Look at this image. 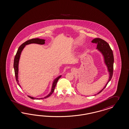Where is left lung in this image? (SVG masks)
I'll return each mask as SVG.
<instances>
[{"label":"left lung","mask_w":129,"mask_h":129,"mask_svg":"<svg viewBox=\"0 0 129 129\" xmlns=\"http://www.w3.org/2000/svg\"><path fill=\"white\" fill-rule=\"evenodd\" d=\"M92 43L97 44V48L99 51H100L103 55L104 62L107 67L108 71L109 73V79L106 85L101 90L100 92H99L97 94L101 93L102 90L105 88L107 85L109 83V82L111 80L113 71V63H114V57L112 50L109 44L105 41L100 38L94 39L91 41Z\"/></svg>","instance_id":"left-lung-1"}]
</instances>
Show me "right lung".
<instances>
[{
	"instance_id": "right-lung-1",
	"label": "right lung",
	"mask_w": 129,
	"mask_h": 129,
	"mask_svg": "<svg viewBox=\"0 0 129 129\" xmlns=\"http://www.w3.org/2000/svg\"><path fill=\"white\" fill-rule=\"evenodd\" d=\"M45 41V40H42V39H32L31 40H27L25 42L23 43L18 48L17 51V52L15 55V57L14 58V71H15V77H16V80L17 82V83L18 85L20 87V85L18 83V63H19V60L20 58V55L21 53V52L22 51L23 49L24 48V47H25L26 45L28 44H30L31 43H36V44H38L43 45L44 44ZM61 77V75L59 76L58 77H57L56 79H55L54 80L53 82L52 83V86L51 88V92L49 93L46 96V97H45L44 98H34L31 97L30 96H27L29 98H31V99H45V98H48L53 93V92L54 91V89L55 88V87L57 84V83L58 82V80H59V79Z\"/></svg>"
}]
</instances>
